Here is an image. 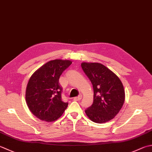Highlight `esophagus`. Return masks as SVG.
<instances>
[{
    "mask_svg": "<svg viewBox=\"0 0 152 152\" xmlns=\"http://www.w3.org/2000/svg\"><path fill=\"white\" fill-rule=\"evenodd\" d=\"M82 95H80V96H78V97H74V101H80V100H81L82 99Z\"/></svg>",
    "mask_w": 152,
    "mask_h": 152,
    "instance_id": "esophagus-1",
    "label": "esophagus"
}]
</instances>
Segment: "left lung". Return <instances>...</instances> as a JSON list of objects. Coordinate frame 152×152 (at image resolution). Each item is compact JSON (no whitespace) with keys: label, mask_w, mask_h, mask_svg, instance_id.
<instances>
[{"label":"left lung","mask_w":152,"mask_h":152,"mask_svg":"<svg viewBox=\"0 0 152 152\" xmlns=\"http://www.w3.org/2000/svg\"><path fill=\"white\" fill-rule=\"evenodd\" d=\"M83 70L93 85L94 102L85 111L91 121L104 123L113 119L123 107L125 93L119 78L98 62H82Z\"/></svg>","instance_id":"1"}]
</instances>
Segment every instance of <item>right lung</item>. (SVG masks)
I'll list each match as a JSON object with an SVG mask.
<instances>
[{
	"instance_id": "add662e5",
	"label": "right lung",
	"mask_w": 152,
	"mask_h": 152,
	"mask_svg": "<svg viewBox=\"0 0 152 152\" xmlns=\"http://www.w3.org/2000/svg\"><path fill=\"white\" fill-rule=\"evenodd\" d=\"M72 64L68 60L49 61L32 74L26 91V102L35 117L41 121L57 120L67 108L68 103L62 101V88L59 84L63 71Z\"/></svg>"
}]
</instances>
